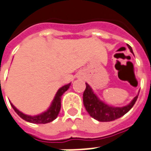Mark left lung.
<instances>
[{
  "mask_svg": "<svg viewBox=\"0 0 151 151\" xmlns=\"http://www.w3.org/2000/svg\"><path fill=\"white\" fill-rule=\"evenodd\" d=\"M127 46L131 52L133 54L132 47L128 45ZM137 97L138 96H137L131 101L130 104L123 107L110 106L101 101L94 93L91 87L86 83V89L83 92V105L86 111L93 119L100 122H110L121 118L125 114H127L134 105Z\"/></svg>",
  "mask_w": 151,
  "mask_h": 151,
  "instance_id": "left-lung-1",
  "label": "left lung"
}]
</instances>
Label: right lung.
Segmentation results:
<instances>
[{
    "mask_svg": "<svg viewBox=\"0 0 151 151\" xmlns=\"http://www.w3.org/2000/svg\"><path fill=\"white\" fill-rule=\"evenodd\" d=\"M71 83H68L67 85H65L64 86L60 87L55 96L53 101L50 105V108L46 110V112L42 113L41 114L36 116H29L27 114H24L22 112H20L19 109H17L13 105L12 103H10V105L12 106V108L14 109V110L17 113V114L19 116L20 118H22L23 119L29 122V123H47L52 122L53 120H55L57 118L58 114L60 113L61 108V96L62 95L65 93L66 91L68 90L70 86Z\"/></svg>",
    "mask_w": 151,
    "mask_h": 151,
    "instance_id": "right-lung-1",
    "label": "right lung"
}]
</instances>
